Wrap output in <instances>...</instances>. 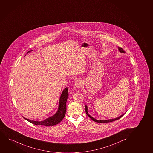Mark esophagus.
Here are the masks:
<instances>
[{"label": "esophagus", "instance_id": "34e87169", "mask_svg": "<svg viewBox=\"0 0 153 153\" xmlns=\"http://www.w3.org/2000/svg\"><path fill=\"white\" fill-rule=\"evenodd\" d=\"M82 81L80 79H77L75 82V85L77 88H81L82 86Z\"/></svg>", "mask_w": 153, "mask_h": 153}]
</instances>
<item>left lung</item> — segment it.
I'll return each instance as SVG.
<instances>
[{
    "instance_id": "left-lung-1",
    "label": "left lung",
    "mask_w": 153,
    "mask_h": 153,
    "mask_svg": "<svg viewBox=\"0 0 153 153\" xmlns=\"http://www.w3.org/2000/svg\"><path fill=\"white\" fill-rule=\"evenodd\" d=\"M118 50L119 51V52L120 53H125V51H124L123 48L120 47H118ZM85 111H86V113L87 114V116H88L90 118H91L92 120L95 121V122H97V123H109V122H113L115 120H117L118 119H120V117H122V116L124 115V114H125V113L124 114H122V115L118 116L117 117H116L115 118H112V119H108V120H96L95 118L93 117L92 116H91L88 113V107H87L86 105H85Z\"/></svg>"
}]
</instances>
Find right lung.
Returning a JSON list of instances; mask_svg holds the SVG:
<instances>
[{
    "label": "right lung",
    "instance_id": "right-lung-1",
    "mask_svg": "<svg viewBox=\"0 0 153 153\" xmlns=\"http://www.w3.org/2000/svg\"><path fill=\"white\" fill-rule=\"evenodd\" d=\"M31 51H30L29 52H28L27 54L30 52ZM68 96H69V94H68V88L66 87L63 90L62 94L60 95V98L59 100L58 110L57 111L56 113L53 116L45 119V120H42V121H35V120H30L29 119L26 118L23 116V117L24 119H25L26 120L36 125L51 126L57 125L62 120V119L65 116L66 113V102H67V100L68 99Z\"/></svg>",
    "mask_w": 153,
    "mask_h": 153
}]
</instances>
